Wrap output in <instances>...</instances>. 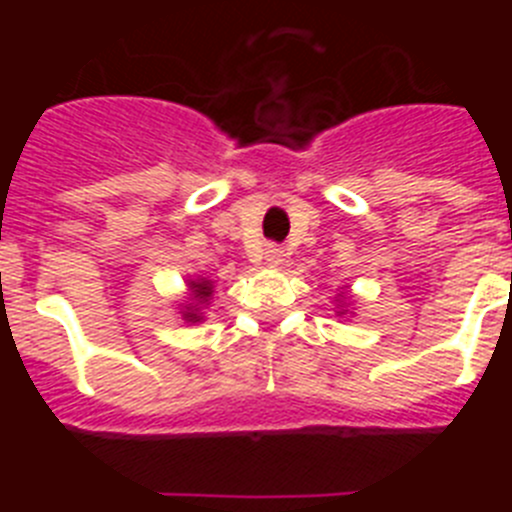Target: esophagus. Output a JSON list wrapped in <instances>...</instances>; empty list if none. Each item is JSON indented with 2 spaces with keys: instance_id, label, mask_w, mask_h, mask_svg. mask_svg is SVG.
I'll return each mask as SVG.
<instances>
[{
  "instance_id": "esophagus-1",
  "label": "esophagus",
  "mask_w": 512,
  "mask_h": 512,
  "mask_svg": "<svg viewBox=\"0 0 512 512\" xmlns=\"http://www.w3.org/2000/svg\"><path fill=\"white\" fill-rule=\"evenodd\" d=\"M264 259H266V264L279 266L284 261V248L277 246V243H269V246L264 248Z\"/></svg>"
}]
</instances>
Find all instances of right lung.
Instances as JSON below:
<instances>
[{"label": "right lung", "mask_w": 512, "mask_h": 512, "mask_svg": "<svg viewBox=\"0 0 512 512\" xmlns=\"http://www.w3.org/2000/svg\"><path fill=\"white\" fill-rule=\"evenodd\" d=\"M192 295H194V300H197V302H205L207 297L212 295V284L210 282H192ZM184 318L194 320V323H197V320H200V315H197V307H187Z\"/></svg>", "instance_id": "right-lung-1"}]
</instances>
